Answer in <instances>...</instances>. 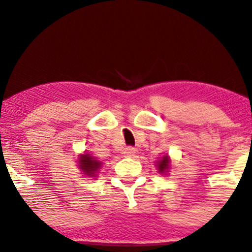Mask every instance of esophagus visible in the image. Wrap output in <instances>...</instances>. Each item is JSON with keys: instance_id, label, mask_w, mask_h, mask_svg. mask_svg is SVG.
Here are the masks:
<instances>
[{"instance_id": "esophagus-1", "label": "esophagus", "mask_w": 252, "mask_h": 252, "mask_svg": "<svg viewBox=\"0 0 252 252\" xmlns=\"http://www.w3.org/2000/svg\"><path fill=\"white\" fill-rule=\"evenodd\" d=\"M135 153H136V149H135L134 147H126L123 152L124 157H129V158L134 157Z\"/></svg>"}]
</instances>
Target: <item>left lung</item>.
Masks as SVG:
<instances>
[{
    "mask_svg": "<svg viewBox=\"0 0 252 252\" xmlns=\"http://www.w3.org/2000/svg\"><path fill=\"white\" fill-rule=\"evenodd\" d=\"M158 172L160 173H167L170 170V158L168 156H164L160 160L157 161Z\"/></svg>",
    "mask_w": 252,
    "mask_h": 252,
    "instance_id": "obj_1",
    "label": "left lung"
}]
</instances>
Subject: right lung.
Instances as JSON below:
<instances>
[{
	"label": "right lung",
	"mask_w": 252,
	"mask_h": 252,
	"mask_svg": "<svg viewBox=\"0 0 252 252\" xmlns=\"http://www.w3.org/2000/svg\"><path fill=\"white\" fill-rule=\"evenodd\" d=\"M77 164H79V168L84 172L85 176L93 178V177H96V173H98L103 162L99 161L95 157L91 156L88 152H86V153L79 156Z\"/></svg>",
	"instance_id": "obj_1"
}]
</instances>
